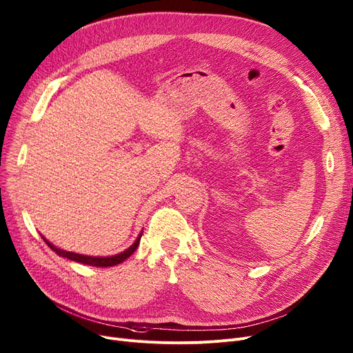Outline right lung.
I'll list each match as a JSON object with an SVG mask.
<instances>
[{"label": "right lung", "mask_w": 353, "mask_h": 353, "mask_svg": "<svg viewBox=\"0 0 353 353\" xmlns=\"http://www.w3.org/2000/svg\"><path fill=\"white\" fill-rule=\"evenodd\" d=\"M141 235H143V232L139 235V238L135 239V242L131 245L128 250H125L124 252H121L118 255H114V256H86V255H81V254H74V252H69V251H63V250H60V248H56L54 245L50 243L48 239H44V238L43 239L57 255L69 258V259H72V261L86 264V265H92V267H112V265H117V264H119L122 261H125V259L131 254L135 252V250L139 248V245H140Z\"/></svg>", "instance_id": "add662e5"}]
</instances>
